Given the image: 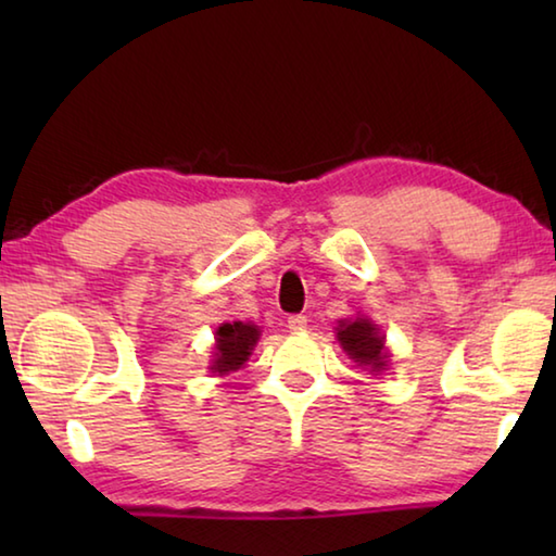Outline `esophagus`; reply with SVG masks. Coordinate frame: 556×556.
Listing matches in <instances>:
<instances>
[{
	"mask_svg": "<svg viewBox=\"0 0 556 556\" xmlns=\"http://www.w3.org/2000/svg\"><path fill=\"white\" fill-rule=\"evenodd\" d=\"M306 321H308V318L304 314H294V316H289L287 326H289V331L299 333V331H304V328H306Z\"/></svg>",
	"mask_w": 556,
	"mask_h": 556,
	"instance_id": "esophagus-1",
	"label": "esophagus"
}]
</instances>
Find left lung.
Returning <instances> with one entry per match:
<instances>
[{"instance_id":"8db88e82","label":"left lung","mask_w":556,"mask_h":556,"mask_svg":"<svg viewBox=\"0 0 556 556\" xmlns=\"http://www.w3.org/2000/svg\"><path fill=\"white\" fill-rule=\"evenodd\" d=\"M338 341L343 351L353 357L355 363L370 365L372 370H380L384 365V341L378 336V328L368 318H355V321H343L338 328Z\"/></svg>"}]
</instances>
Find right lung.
<instances>
[{
	"label": "right lung",
	"mask_w": 556,
	"mask_h": 556,
	"mask_svg": "<svg viewBox=\"0 0 556 556\" xmlns=\"http://www.w3.org/2000/svg\"><path fill=\"white\" fill-rule=\"evenodd\" d=\"M260 328L252 324L232 321L223 324L218 331H215V363L211 365L213 372L225 375L230 370H238L240 365L248 361L252 353V345L257 343Z\"/></svg>",
	"instance_id": "1"
}]
</instances>
